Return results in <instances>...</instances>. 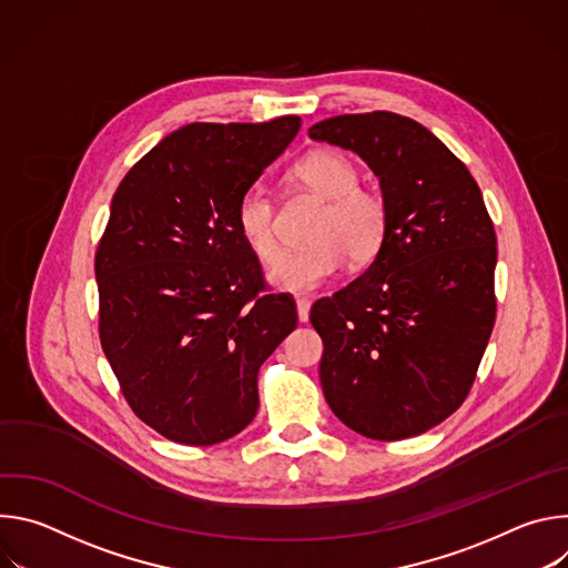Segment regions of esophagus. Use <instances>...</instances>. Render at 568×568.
Here are the masks:
<instances>
[{
    "instance_id": "1",
    "label": "esophagus",
    "mask_w": 568,
    "mask_h": 568,
    "mask_svg": "<svg viewBox=\"0 0 568 568\" xmlns=\"http://www.w3.org/2000/svg\"><path fill=\"white\" fill-rule=\"evenodd\" d=\"M296 312H298V321L305 323L310 316V301L307 298H298L296 301Z\"/></svg>"
}]
</instances>
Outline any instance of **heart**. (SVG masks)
<instances>
[{"instance_id": "obj_1", "label": "heart", "mask_w": 568, "mask_h": 568, "mask_svg": "<svg viewBox=\"0 0 568 568\" xmlns=\"http://www.w3.org/2000/svg\"><path fill=\"white\" fill-rule=\"evenodd\" d=\"M292 175L326 202L310 229V242L281 256L270 281L294 294H307L331 281L346 254L353 263L373 261L388 237L390 209L382 193L357 186L359 175L351 161L333 150H314L301 156ZM235 226L261 263H274L281 245L272 195L252 186L235 204Z\"/></svg>"}]
</instances>
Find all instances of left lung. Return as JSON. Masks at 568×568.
I'll return each instance as SVG.
<instances>
[{
    "label": "left lung",
    "mask_w": 568,
    "mask_h": 568,
    "mask_svg": "<svg viewBox=\"0 0 568 568\" xmlns=\"http://www.w3.org/2000/svg\"><path fill=\"white\" fill-rule=\"evenodd\" d=\"M310 139L357 152L390 209L382 252L318 298V377L333 414L373 440L418 436L465 402L490 342L497 233L463 161L393 112L342 114Z\"/></svg>",
    "instance_id": "1"
}]
</instances>
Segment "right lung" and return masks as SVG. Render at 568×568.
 <instances>
[{
    "mask_svg": "<svg viewBox=\"0 0 568 568\" xmlns=\"http://www.w3.org/2000/svg\"><path fill=\"white\" fill-rule=\"evenodd\" d=\"M298 116L191 123L119 184L99 242V337L134 416L206 447L258 412V368L296 328L235 226L240 195L287 148Z\"/></svg>",
    "mask_w": 568,
    "mask_h": 568,
    "instance_id": "right-lung-1",
    "label": "right lung"
}]
</instances>
